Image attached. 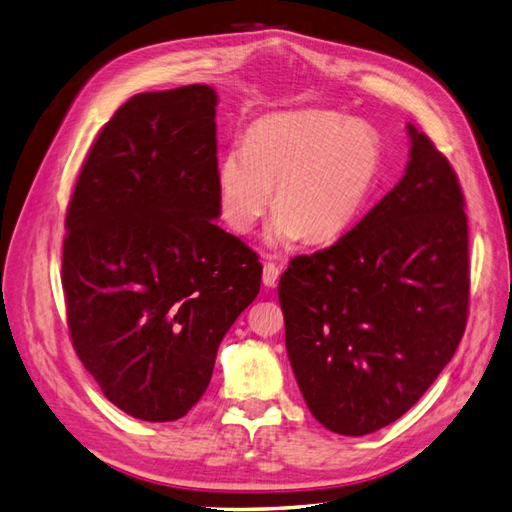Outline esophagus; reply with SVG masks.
<instances>
[{
    "label": "esophagus",
    "mask_w": 512,
    "mask_h": 512,
    "mask_svg": "<svg viewBox=\"0 0 512 512\" xmlns=\"http://www.w3.org/2000/svg\"><path fill=\"white\" fill-rule=\"evenodd\" d=\"M279 279V268L272 264V261H266L264 264V275H261V281H264L266 288H275Z\"/></svg>",
    "instance_id": "34e87169"
}]
</instances>
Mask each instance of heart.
I'll list each match as a JSON object with an SVG mask.
<instances>
[{
  "mask_svg": "<svg viewBox=\"0 0 512 512\" xmlns=\"http://www.w3.org/2000/svg\"><path fill=\"white\" fill-rule=\"evenodd\" d=\"M382 152L368 126L331 111L277 113L248 128L244 144L222 154L218 194L224 220L237 233L253 231L270 207L277 216L268 242L301 237L320 246L351 227L377 181Z\"/></svg>",
  "mask_w": 512,
  "mask_h": 512,
  "instance_id": "heart-1",
  "label": "heart"
}]
</instances>
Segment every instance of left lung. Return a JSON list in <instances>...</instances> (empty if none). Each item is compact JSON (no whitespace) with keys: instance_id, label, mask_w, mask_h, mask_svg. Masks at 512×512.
I'll list each match as a JSON object with an SVG mask.
<instances>
[{"instance_id":"8db88e82","label":"left lung","mask_w":512,"mask_h":512,"mask_svg":"<svg viewBox=\"0 0 512 512\" xmlns=\"http://www.w3.org/2000/svg\"><path fill=\"white\" fill-rule=\"evenodd\" d=\"M406 174L279 281L285 349L307 408L364 436L397 421L454 358L469 314V227L458 176L408 124Z\"/></svg>"}]
</instances>
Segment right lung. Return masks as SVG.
<instances>
[{
	"instance_id": "obj_1",
	"label": "right lung",
	"mask_w": 512,
	"mask_h": 512,
	"mask_svg": "<svg viewBox=\"0 0 512 512\" xmlns=\"http://www.w3.org/2000/svg\"><path fill=\"white\" fill-rule=\"evenodd\" d=\"M218 95L137 93L100 130L69 200L67 327L104 397L141 421L185 417L255 301L259 257L222 231Z\"/></svg>"
}]
</instances>
